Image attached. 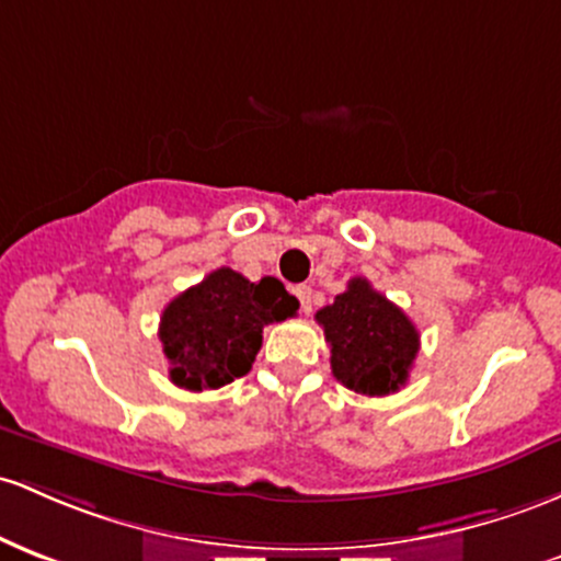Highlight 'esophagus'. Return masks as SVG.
I'll use <instances>...</instances> for the list:
<instances>
[{"mask_svg":"<svg viewBox=\"0 0 561 561\" xmlns=\"http://www.w3.org/2000/svg\"><path fill=\"white\" fill-rule=\"evenodd\" d=\"M295 295H298V300H300V311L309 313L311 311V287L309 285H298V287H295Z\"/></svg>","mask_w":561,"mask_h":561,"instance_id":"1","label":"esophagus"}]
</instances>
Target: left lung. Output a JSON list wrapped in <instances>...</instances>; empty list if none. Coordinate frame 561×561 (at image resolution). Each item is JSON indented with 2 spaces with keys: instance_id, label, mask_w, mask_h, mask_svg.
I'll return each mask as SVG.
<instances>
[{
  "instance_id": "1",
  "label": "left lung",
  "mask_w": 561,
  "mask_h": 561,
  "mask_svg": "<svg viewBox=\"0 0 561 561\" xmlns=\"http://www.w3.org/2000/svg\"><path fill=\"white\" fill-rule=\"evenodd\" d=\"M330 343L332 375L367 397H386L408 383L421 348L415 324L365 276H354L346 293L317 311Z\"/></svg>"
}]
</instances>
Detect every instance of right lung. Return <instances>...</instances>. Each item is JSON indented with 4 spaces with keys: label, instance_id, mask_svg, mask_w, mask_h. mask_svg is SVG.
<instances>
[{
    "label": "right lung",
    "instance_id": "1",
    "mask_svg": "<svg viewBox=\"0 0 561 561\" xmlns=\"http://www.w3.org/2000/svg\"><path fill=\"white\" fill-rule=\"evenodd\" d=\"M295 311L298 300L274 276L250 282L233 268H215L162 311L159 341L170 380L181 389L205 391L242 378L261 351L263 328L285 322Z\"/></svg>",
    "mask_w": 561,
    "mask_h": 561
}]
</instances>
